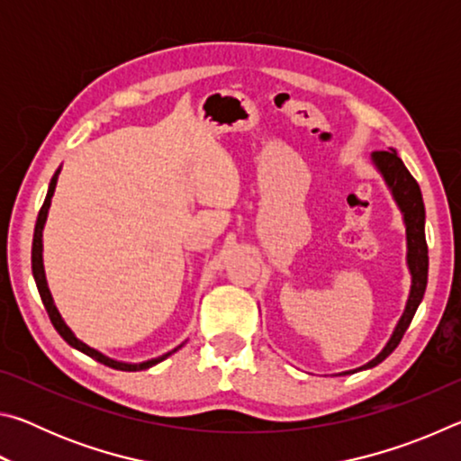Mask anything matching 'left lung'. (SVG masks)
Instances as JSON below:
<instances>
[{"mask_svg": "<svg viewBox=\"0 0 461 461\" xmlns=\"http://www.w3.org/2000/svg\"><path fill=\"white\" fill-rule=\"evenodd\" d=\"M370 158L374 168H376L380 176L384 178L396 207H399L402 213L404 231H407V268L411 272V291L399 323H396L393 335H390V339L386 341V346L380 349V354L376 357H372L368 364L360 366V368L341 372V376L343 374H354L360 370L374 368V366H378L382 360H386V357L394 352V348L401 343L404 331L409 330L427 288L429 256L425 240V205L419 183L412 178V175L409 173L407 167H404V162L399 158L394 148H388L386 152H372Z\"/></svg>", "mask_w": 461, "mask_h": 461, "instance_id": "8db88e82", "label": "left lung"}]
</instances>
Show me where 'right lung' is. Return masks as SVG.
Returning <instances> with one entry per match:
<instances>
[{
  "label": "right lung",
  "instance_id": "right-lung-1",
  "mask_svg": "<svg viewBox=\"0 0 461 461\" xmlns=\"http://www.w3.org/2000/svg\"><path fill=\"white\" fill-rule=\"evenodd\" d=\"M59 175H60V167L57 168V173H54V176L50 178L49 193H46V199H44V203H42V209H41V213H38L36 228H34V240H32V275H34V280H36L38 293H41V299H42V305H44V309H46V313H49L50 321H52V325H54V330L59 331L60 338L65 339V341L68 343V346L75 348V349H79V352H83L85 356L93 357V360H97L99 364L109 366V368H113V370H123V372H138V370L152 368V366H156L158 362L167 360V357H168L170 354L178 352V349H181L186 341H183L181 346H176L175 349H170V352H167V354H162V356H158V357H152V360L138 362V364L120 362V360H113V357L105 356L104 352H99V349L87 346V343L77 338L75 331L65 323V319H62V315L59 313L57 305H54V299H52V294H50L49 283H46V272H44V262H42V231H44L46 217H49V209H50V203H52L54 189H57Z\"/></svg>",
  "mask_w": 461,
  "mask_h": 461
}]
</instances>
